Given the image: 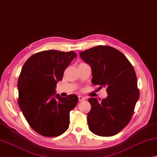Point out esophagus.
I'll list each match as a JSON object with an SVG mask.
<instances>
[{
    "label": "esophagus",
    "mask_w": 157,
    "mask_h": 157,
    "mask_svg": "<svg viewBox=\"0 0 157 157\" xmlns=\"http://www.w3.org/2000/svg\"><path fill=\"white\" fill-rule=\"evenodd\" d=\"M86 100V98H85L83 97H82V96H78V101H83Z\"/></svg>",
    "instance_id": "34e87169"
}]
</instances>
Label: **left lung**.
Listing matches in <instances>:
<instances>
[{
	"label": "left lung",
	"instance_id": "left-lung-1",
	"mask_svg": "<svg viewBox=\"0 0 157 157\" xmlns=\"http://www.w3.org/2000/svg\"><path fill=\"white\" fill-rule=\"evenodd\" d=\"M79 55L91 67L92 83L99 89L106 87L108 95L101 101L88 99L90 130L98 136H114L130 122L139 100L135 71L124 54L109 46L94 47Z\"/></svg>",
	"mask_w": 157,
	"mask_h": 157
}]
</instances>
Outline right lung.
Listing matches in <instances>:
<instances>
[{"label":"right lung","mask_w":157,"mask_h":157,"mask_svg":"<svg viewBox=\"0 0 157 157\" xmlns=\"http://www.w3.org/2000/svg\"><path fill=\"white\" fill-rule=\"evenodd\" d=\"M76 54L48 50L32 55L25 63L18 81V103L33 130L40 135L59 136L67 130L70 112L78 97H61L56 94V84L63 78L65 69Z\"/></svg>","instance_id":"add662e5"}]
</instances>
